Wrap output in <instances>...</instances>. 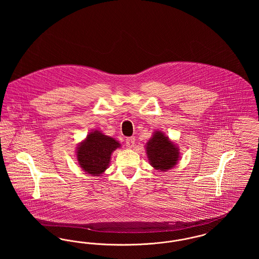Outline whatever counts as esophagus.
Instances as JSON below:
<instances>
[{
  "label": "esophagus",
  "instance_id": "obj_1",
  "mask_svg": "<svg viewBox=\"0 0 259 259\" xmlns=\"http://www.w3.org/2000/svg\"><path fill=\"white\" fill-rule=\"evenodd\" d=\"M135 138H133V137L127 138V139H126V146H127V148H134V146H135Z\"/></svg>",
  "mask_w": 259,
  "mask_h": 259
}]
</instances>
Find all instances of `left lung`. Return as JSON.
<instances>
[{
    "label": "left lung",
    "mask_w": 259,
    "mask_h": 259,
    "mask_svg": "<svg viewBox=\"0 0 259 259\" xmlns=\"http://www.w3.org/2000/svg\"><path fill=\"white\" fill-rule=\"evenodd\" d=\"M149 165L158 172H168L181 159L178 145L161 130H155L146 144Z\"/></svg>",
    "instance_id": "left-lung-1"
}]
</instances>
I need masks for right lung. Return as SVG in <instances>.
<instances>
[{
    "label": "right lung",
    "instance_id": "obj_1",
    "mask_svg": "<svg viewBox=\"0 0 259 259\" xmlns=\"http://www.w3.org/2000/svg\"><path fill=\"white\" fill-rule=\"evenodd\" d=\"M120 148V143L114 138L95 129L88 132L87 138L77 145L75 156L82 171L93 177H100L109 168L112 152Z\"/></svg>",
    "mask_w": 259,
    "mask_h": 259
}]
</instances>
